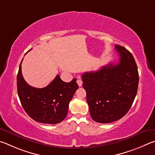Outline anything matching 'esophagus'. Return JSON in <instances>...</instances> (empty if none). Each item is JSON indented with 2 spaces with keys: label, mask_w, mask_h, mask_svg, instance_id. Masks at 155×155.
Masks as SVG:
<instances>
[{
  "label": "esophagus",
  "mask_w": 155,
  "mask_h": 155,
  "mask_svg": "<svg viewBox=\"0 0 155 155\" xmlns=\"http://www.w3.org/2000/svg\"><path fill=\"white\" fill-rule=\"evenodd\" d=\"M77 83H78V86H82V80H81V79H80V78H79V79H78V80H77Z\"/></svg>",
  "instance_id": "esophagus-1"
}]
</instances>
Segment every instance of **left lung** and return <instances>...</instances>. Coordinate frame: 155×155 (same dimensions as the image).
<instances>
[{
	"instance_id": "obj_1",
	"label": "left lung",
	"mask_w": 155,
	"mask_h": 155,
	"mask_svg": "<svg viewBox=\"0 0 155 155\" xmlns=\"http://www.w3.org/2000/svg\"><path fill=\"white\" fill-rule=\"evenodd\" d=\"M115 49L120 56L118 63L112 62L82 76L91 116L97 123H110L123 118L137 94L139 74L134 56L123 46L116 45Z\"/></svg>"
}]
</instances>
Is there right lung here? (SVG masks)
Masks as SVG:
<instances>
[{
  "instance_id": "add662e5",
  "label": "right lung",
  "mask_w": 155,
  "mask_h": 155,
  "mask_svg": "<svg viewBox=\"0 0 155 155\" xmlns=\"http://www.w3.org/2000/svg\"><path fill=\"white\" fill-rule=\"evenodd\" d=\"M21 64V62L17 75V88L24 110L30 117L38 123H61L66 117L69 102L78 88L75 78L70 82H64L59 75H57L45 87L35 88L24 80Z\"/></svg>"
}]
</instances>
